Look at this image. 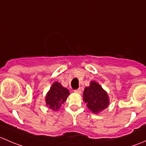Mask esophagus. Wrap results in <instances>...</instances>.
I'll use <instances>...</instances> for the list:
<instances>
[{
  "mask_svg": "<svg viewBox=\"0 0 146 146\" xmlns=\"http://www.w3.org/2000/svg\"><path fill=\"white\" fill-rule=\"evenodd\" d=\"M75 93H77V94H80L81 93V89L80 88H78V89H76L74 90Z\"/></svg>",
  "mask_w": 146,
  "mask_h": 146,
  "instance_id": "esophagus-1",
  "label": "esophagus"
}]
</instances>
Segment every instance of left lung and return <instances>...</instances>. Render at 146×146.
<instances>
[{
    "mask_svg": "<svg viewBox=\"0 0 146 146\" xmlns=\"http://www.w3.org/2000/svg\"><path fill=\"white\" fill-rule=\"evenodd\" d=\"M83 100L89 110L95 114L107 108L110 103L107 92L95 81H92L89 87L85 88Z\"/></svg>",
    "mask_w": 146,
    "mask_h": 146,
    "instance_id": "obj_1",
    "label": "left lung"
}]
</instances>
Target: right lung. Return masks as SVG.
<instances>
[{
	"mask_svg": "<svg viewBox=\"0 0 146 146\" xmlns=\"http://www.w3.org/2000/svg\"><path fill=\"white\" fill-rule=\"evenodd\" d=\"M68 95V90L64 88L59 82H55L46 96V105L56 111L66 101Z\"/></svg>",
	"mask_w": 146,
	"mask_h": 146,
	"instance_id": "right-lung-1",
	"label": "right lung"
}]
</instances>
